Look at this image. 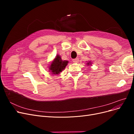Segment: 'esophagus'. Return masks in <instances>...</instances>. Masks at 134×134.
<instances>
[{"mask_svg":"<svg viewBox=\"0 0 134 134\" xmlns=\"http://www.w3.org/2000/svg\"><path fill=\"white\" fill-rule=\"evenodd\" d=\"M78 61H79V59L78 58H76V59H74L73 60V62L74 63H77V62H78Z\"/></svg>","mask_w":134,"mask_h":134,"instance_id":"esophagus-1","label":"esophagus"}]
</instances>
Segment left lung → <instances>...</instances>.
Masks as SVG:
<instances>
[{
    "label": "left lung",
    "instance_id": "8db88e82",
    "mask_svg": "<svg viewBox=\"0 0 134 134\" xmlns=\"http://www.w3.org/2000/svg\"><path fill=\"white\" fill-rule=\"evenodd\" d=\"M86 65H87V66H89V65H92V62H91V61H88L86 63Z\"/></svg>",
    "mask_w": 134,
    "mask_h": 134
}]
</instances>
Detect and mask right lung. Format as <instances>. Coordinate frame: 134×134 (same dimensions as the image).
Returning <instances> with one entry per match:
<instances>
[{"mask_svg":"<svg viewBox=\"0 0 134 134\" xmlns=\"http://www.w3.org/2000/svg\"><path fill=\"white\" fill-rule=\"evenodd\" d=\"M68 61L62 60L61 56L57 55L49 65V72L52 74L58 75L65 68Z\"/></svg>","mask_w":134,"mask_h":134,"instance_id":"1","label":"right lung"}]
</instances>
